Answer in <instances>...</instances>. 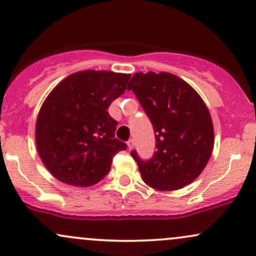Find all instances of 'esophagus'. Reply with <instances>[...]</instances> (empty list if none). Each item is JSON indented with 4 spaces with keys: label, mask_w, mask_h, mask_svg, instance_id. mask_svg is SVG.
I'll return each instance as SVG.
<instances>
[{
    "label": "esophagus",
    "mask_w": 256,
    "mask_h": 256,
    "mask_svg": "<svg viewBox=\"0 0 256 256\" xmlns=\"http://www.w3.org/2000/svg\"><path fill=\"white\" fill-rule=\"evenodd\" d=\"M134 140H130L128 142V149H132L134 148Z\"/></svg>",
    "instance_id": "34e87169"
}]
</instances>
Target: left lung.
<instances>
[{
    "mask_svg": "<svg viewBox=\"0 0 256 256\" xmlns=\"http://www.w3.org/2000/svg\"><path fill=\"white\" fill-rule=\"evenodd\" d=\"M128 89L150 119L156 140L158 150L149 161L131 152L143 182L158 192L192 183L214 146L212 116L204 100L192 85L168 72L134 73Z\"/></svg>",
    "mask_w": 256,
    "mask_h": 256,
    "instance_id": "8db88e82",
    "label": "left lung"
}]
</instances>
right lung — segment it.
Returning <instances> with one entry per match:
<instances>
[{"mask_svg":"<svg viewBox=\"0 0 256 256\" xmlns=\"http://www.w3.org/2000/svg\"><path fill=\"white\" fill-rule=\"evenodd\" d=\"M131 74L76 72L58 83L37 116L36 146L52 177L73 186H91L110 172L112 158L126 144L114 137L108 107L124 94Z\"/></svg>","mask_w":256,"mask_h":256,"instance_id":"obj_1","label":"right lung"}]
</instances>
